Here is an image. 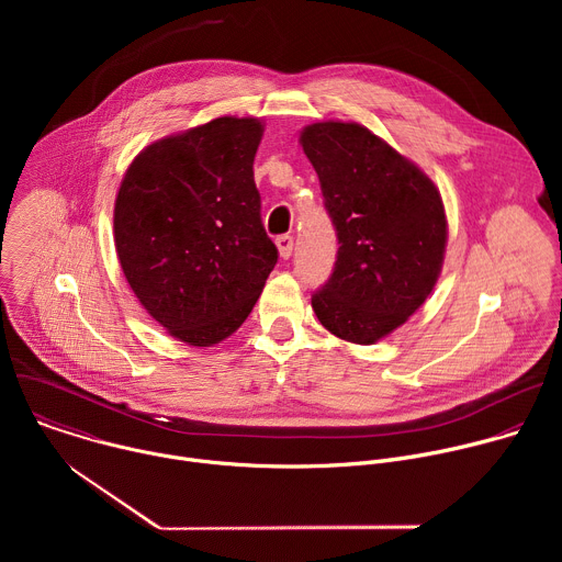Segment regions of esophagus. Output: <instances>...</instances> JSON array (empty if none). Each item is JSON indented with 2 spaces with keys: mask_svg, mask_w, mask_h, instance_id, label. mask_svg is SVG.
<instances>
[{
  "mask_svg": "<svg viewBox=\"0 0 562 562\" xmlns=\"http://www.w3.org/2000/svg\"><path fill=\"white\" fill-rule=\"evenodd\" d=\"M276 245H278V251H280V258H291V254H293V237L291 235H280L278 239H276Z\"/></svg>",
  "mask_w": 562,
  "mask_h": 562,
  "instance_id": "obj_1",
  "label": "esophagus"
}]
</instances>
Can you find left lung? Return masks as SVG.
I'll return each mask as SVG.
<instances>
[{"instance_id":"1","label":"left lung","mask_w":562,"mask_h":562,"mask_svg":"<svg viewBox=\"0 0 562 562\" xmlns=\"http://www.w3.org/2000/svg\"><path fill=\"white\" fill-rule=\"evenodd\" d=\"M300 144L338 235V258L311 306L327 331L373 345L403 327L434 291L447 215L438 187L356 122H315Z\"/></svg>"}]
</instances>
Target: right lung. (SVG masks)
Here are the masks:
<instances>
[{
	"instance_id": "add662e5",
	"label": "right lung",
	"mask_w": 562,
	"mask_h": 562,
	"mask_svg": "<svg viewBox=\"0 0 562 562\" xmlns=\"http://www.w3.org/2000/svg\"><path fill=\"white\" fill-rule=\"evenodd\" d=\"M262 133L258 117L211 120L146 146L120 184L124 278L155 323L191 347L237 331L278 262L254 180Z\"/></svg>"
}]
</instances>
